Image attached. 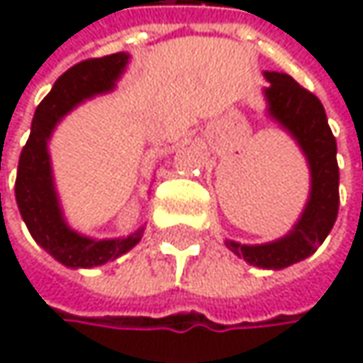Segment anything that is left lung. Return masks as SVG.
Returning <instances> with one entry per match:
<instances>
[{
	"label": "left lung",
	"mask_w": 363,
	"mask_h": 363,
	"mask_svg": "<svg viewBox=\"0 0 363 363\" xmlns=\"http://www.w3.org/2000/svg\"><path fill=\"white\" fill-rule=\"evenodd\" d=\"M269 113L298 140L311 168L309 203L294 229L271 244L242 246L227 242V248L262 269H284L315 252L328 238L338 214V164L336 138L328 125L320 99L286 73H264Z\"/></svg>",
	"instance_id": "8db88e82"
}]
</instances>
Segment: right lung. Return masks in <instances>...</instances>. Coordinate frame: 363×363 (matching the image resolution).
<instances>
[{
    "instance_id": "obj_1",
    "label": "right lung",
    "mask_w": 363,
    "mask_h": 363,
    "mask_svg": "<svg viewBox=\"0 0 363 363\" xmlns=\"http://www.w3.org/2000/svg\"><path fill=\"white\" fill-rule=\"evenodd\" d=\"M128 62L125 52L103 58H88L65 71L50 94L39 103L31 134L23 147L16 174V203L29 233L37 244L67 267H96L105 264L140 242L143 229L121 240H90L71 231L60 214L58 199L52 184L50 157L45 143L56 121L84 99L107 92L121 75Z\"/></svg>"
}]
</instances>
